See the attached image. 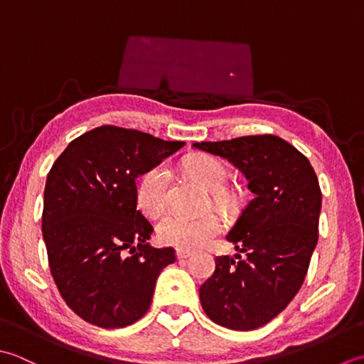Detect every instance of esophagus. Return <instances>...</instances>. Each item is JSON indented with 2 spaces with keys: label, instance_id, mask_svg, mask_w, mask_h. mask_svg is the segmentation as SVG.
Masks as SVG:
<instances>
[{
  "label": "esophagus",
  "instance_id": "esophagus-1",
  "mask_svg": "<svg viewBox=\"0 0 364 364\" xmlns=\"http://www.w3.org/2000/svg\"><path fill=\"white\" fill-rule=\"evenodd\" d=\"M177 259H188L193 253H191V251H188V250H182V248H179V250H177Z\"/></svg>",
  "mask_w": 364,
  "mask_h": 364
}]
</instances>
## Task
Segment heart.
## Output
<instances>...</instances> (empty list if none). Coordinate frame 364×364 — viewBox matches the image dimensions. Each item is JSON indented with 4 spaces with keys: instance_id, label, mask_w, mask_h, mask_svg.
<instances>
[{
    "instance_id": "1",
    "label": "heart",
    "mask_w": 364,
    "mask_h": 364,
    "mask_svg": "<svg viewBox=\"0 0 364 364\" xmlns=\"http://www.w3.org/2000/svg\"><path fill=\"white\" fill-rule=\"evenodd\" d=\"M188 171L201 182L207 190L221 191L228 182V171L223 163L213 157H196L188 161ZM171 187V171L165 165H155L141 176L136 188L139 209L151 217H157L166 209ZM223 229V220L217 213L204 215L169 213L160 221L159 237L166 245L182 250L203 247L212 237Z\"/></svg>"
}]
</instances>
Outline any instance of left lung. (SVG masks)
Returning <instances> with one entry per match:
<instances>
[{
    "label": "left lung",
    "instance_id": "obj_1",
    "mask_svg": "<svg viewBox=\"0 0 364 364\" xmlns=\"http://www.w3.org/2000/svg\"><path fill=\"white\" fill-rule=\"evenodd\" d=\"M193 147L232 163L251 191L226 235L239 255L215 259L199 300L221 327L259 328L292 301L305 281L318 239L317 176L305 155L275 135L204 141Z\"/></svg>",
    "mask_w": 364,
    "mask_h": 364
}]
</instances>
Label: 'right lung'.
Instances as JSON below:
<instances>
[{
  "instance_id": "1",
  "label": "right lung",
  "mask_w": 364,
  "mask_h": 364,
  "mask_svg": "<svg viewBox=\"0 0 364 364\" xmlns=\"http://www.w3.org/2000/svg\"><path fill=\"white\" fill-rule=\"evenodd\" d=\"M114 125L86 132L47 176L42 234L59 294L83 321L122 328L151 306L174 248H154V228L136 210V177L181 149Z\"/></svg>"
}]
</instances>
